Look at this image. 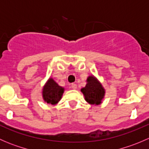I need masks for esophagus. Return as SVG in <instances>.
Here are the masks:
<instances>
[{"instance_id":"1","label":"esophagus","mask_w":149,"mask_h":149,"mask_svg":"<svg viewBox=\"0 0 149 149\" xmlns=\"http://www.w3.org/2000/svg\"><path fill=\"white\" fill-rule=\"evenodd\" d=\"M71 88H73V89H76V88H77V85H76V84H72Z\"/></svg>"}]
</instances>
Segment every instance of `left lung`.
Listing matches in <instances>:
<instances>
[{
  "label": "left lung",
  "instance_id": "8db88e82",
  "mask_svg": "<svg viewBox=\"0 0 149 149\" xmlns=\"http://www.w3.org/2000/svg\"><path fill=\"white\" fill-rule=\"evenodd\" d=\"M81 91L85 97L86 101L91 104H100L104 96L102 86L94 76H89L87 79L86 85L81 88Z\"/></svg>",
  "mask_w": 149,
  "mask_h": 149
}]
</instances>
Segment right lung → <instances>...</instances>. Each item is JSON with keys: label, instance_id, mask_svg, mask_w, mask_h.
I'll return each instance as SVG.
<instances>
[{"label": "right lung", "instance_id": "add662e5", "mask_svg": "<svg viewBox=\"0 0 149 149\" xmlns=\"http://www.w3.org/2000/svg\"><path fill=\"white\" fill-rule=\"evenodd\" d=\"M63 92V87L60 86L53 79H49L43 88V98L47 103L55 104L60 101Z\"/></svg>", "mask_w": 149, "mask_h": 149}]
</instances>
